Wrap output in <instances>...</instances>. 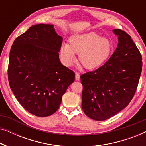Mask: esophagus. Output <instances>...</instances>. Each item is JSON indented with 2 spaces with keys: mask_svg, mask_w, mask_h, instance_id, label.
Listing matches in <instances>:
<instances>
[{
  "mask_svg": "<svg viewBox=\"0 0 146 146\" xmlns=\"http://www.w3.org/2000/svg\"><path fill=\"white\" fill-rule=\"evenodd\" d=\"M80 74L78 73V72H76V74H75V80H76L78 81L80 80Z\"/></svg>",
  "mask_w": 146,
  "mask_h": 146,
  "instance_id": "34e87169",
  "label": "esophagus"
}]
</instances>
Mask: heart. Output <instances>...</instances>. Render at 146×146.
I'll return each instance as SVG.
<instances>
[{
    "label": "heart",
    "instance_id": "b5f03b06",
    "mask_svg": "<svg viewBox=\"0 0 146 146\" xmlns=\"http://www.w3.org/2000/svg\"><path fill=\"white\" fill-rule=\"evenodd\" d=\"M113 44L109 38L100 36L96 33H89L72 36L69 44H63L60 48V56L63 63L70 66L78 60L85 68L95 70L101 67L110 56Z\"/></svg>",
    "mask_w": 146,
    "mask_h": 146
}]
</instances>
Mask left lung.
Listing matches in <instances>:
<instances>
[{
  "label": "left lung",
  "mask_w": 146,
  "mask_h": 146,
  "mask_svg": "<svg viewBox=\"0 0 146 146\" xmlns=\"http://www.w3.org/2000/svg\"><path fill=\"white\" fill-rule=\"evenodd\" d=\"M118 43L102 66L80 76L82 108L90 118L103 121L125 108L136 91L142 70V58L130 36L113 30Z\"/></svg>",
  "instance_id": "left-lung-1"
}]
</instances>
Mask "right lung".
Instances as JSON below:
<instances>
[{
    "mask_svg": "<svg viewBox=\"0 0 146 146\" xmlns=\"http://www.w3.org/2000/svg\"><path fill=\"white\" fill-rule=\"evenodd\" d=\"M62 42L54 25L38 24L17 38L10 51V87L22 106L36 116L55 113L74 81V72L60 61Z\"/></svg>",
    "mask_w": 146,
    "mask_h": 146,
    "instance_id": "1",
    "label": "right lung"
}]
</instances>
